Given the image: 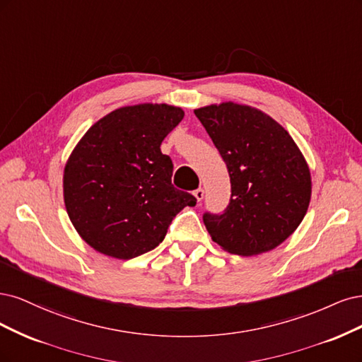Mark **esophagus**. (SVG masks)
I'll return each instance as SVG.
<instances>
[{
	"label": "esophagus",
	"instance_id": "obj_1",
	"mask_svg": "<svg viewBox=\"0 0 362 362\" xmlns=\"http://www.w3.org/2000/svg\"><path fill=\"white\" fill-rule=\"evenodd\" d=\"M194 197L197 198V202H198V203H202V202H203V198H204V191H203L202 188L195 189V191H194Z\"/></svg>",
	"mask_w": 362,
	"mask_h": 362
}]
</instances>
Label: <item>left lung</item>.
Returning <instances> with one entry per match:
<instances>
[{
  "label": "left lung",
  "mask_w": 362,
  "mask_h": 362,
  "mask_svg": "<svg viewBox=\"0 0 362 362\" xmlns=\"http://www.w3.org/2000/svg\"><path fill=\"white\" fill-rule=\"evenodd\" d=\"M224 159L230 203L206 212L204 226L221 248L238 255L271 251L304 219L311 176L293 138L269 115L233 102L194 111Z\"/></svg>",
  "instance_id": "1"
}]
</instances>
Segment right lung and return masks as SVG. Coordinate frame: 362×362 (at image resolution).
I'll return each mask as SVG.
<instances>
[{
    "label": "right lung",
    "instance_id": "1",
    "mask_svg": "<svg viewBox=\"0 0 362 362\" xmlns=\"http://www.w3.org/2000/svg\"><path fill=\"white\" fill-rule=\"evenodd\" d=\"M165 103L119 108L93 124L64 167V204L91 248L129 260L155 250L197 198L174 188L160 143L183 119Z\"/></svg>",
    "mask_w": 362,
    "mask_h": 362
}]
</instances>
